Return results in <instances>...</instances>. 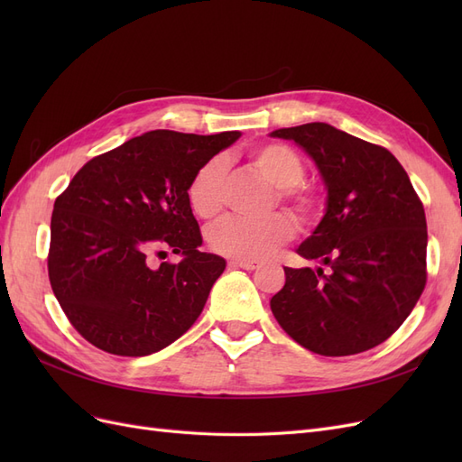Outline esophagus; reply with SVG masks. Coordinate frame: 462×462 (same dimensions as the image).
Wrapping results in <instances>:
<instances>
[{
    "label": "esophagus",
    "instance_id": "esophagus-1",
    "mask_svg": "<svg viewBox=\"0 0 462 462\" xmlns=\"http://www.w3.org/2000/svg\"><path fill=\"white\" fill-rule=\"evenodd\" d=\"M231 268H243V270H258L260 263L254 260H231Z\"/></svg>",
    "mask_w": 462,
    "mask_h": 462
}]
</instances>
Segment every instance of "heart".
Wrapping results in <instances>:
<instances>
[{
    "label": "heart",
    "instance_id": "heart-1",
    "mask_svg": "<svg viewBox=\"0 0 462 462\" xmlns=\"http://www.w3.org/2000/svg\"><path fill=\"white\" fill-rule=\"evenodd\" d=\"M260 173L275 187L277 199L285 202L300 223H309L318 214L316 194L304 187V163L299 153L285 144H262L250 152ZM229 163L216 156L202 163L192 175L187 199L192 212L202 219L216 217L226 202ZM292 236V223L283 214L262 219L229 216L208 231V243L216 253L239 260H260L270 256Z\"/></svg>",
    "mask_w": 462,
    "mask_h": 462
}]
</instances>
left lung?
Segmentation results:
<instances>
[{
	"instance_id": "1",
	"label": "left lung",
	"mask_w": 462,
	"mask_h": 462,
	"mask_svg": "<svg viewBox=\"0 0 462 462\" xmlns=\"http://www.w3.org/2000/svg\"><path fill=\"white\" fill-rule=\"evenodd\" d=\"M316 163L326 212L299 248L318 268H285L272 297L292 339L324 356L383 343L412 312L426 285V214L411 179L389 150L328 123L277 129Z\"/></svg>"
}]
</instances>
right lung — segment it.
<instances>
[{"label": "right lung", "mask_w": 462, "mask_h": 462, "mask_svg": "<svg viewBox=\"0 0 462 462\" xmlns=\"http://www.w3.org/2000/svg\"><path fill=\"white\" fill-rule=\"evenodd\" d=\"M239 136L144 133L82 165L55 200L50 283L88 343L146 356L197 321L226 260L200 253L187 190L199 167ZM165 247L181 260L150 266Z\"/></svg>", "instance_id": "1"}]
</instances>
